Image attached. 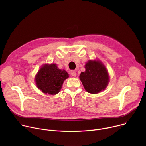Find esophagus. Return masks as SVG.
Instances as JSON below:
<instances>
[{"label":"esophagus","mask_w":146,"mask_h":146,"mask_svg":"<svg viewBox=\"0 0 146 146\" xmlns=\"http://www.w3.org/2000/svg\"><path fill=\"white\" fill-rule=\"evenodd\" d=\"M71 75H72V76H73V77H76V76H77V74H76V72L74 70L72 71V72H71Z\"/></svg>","instance_id":"obj_1"}]
</instances>
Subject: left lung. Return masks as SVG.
Wrapping results in <instances>:
<instances>
[{
	"label": "left lung",
	"mask_w": 146,
	"mask_h": 146,
	"mask_svg": "<svg viewBox=\"0 0 146 146\" xmlns=\"http://www.w3.org/2000/svg\"><path fill=\"white\" fill-rule=\"evenodd\" d=\"M85 68L86 71L80 75L85 90L93 94L105 90L109 82V76L105 65L99 60H90L86 64Z\"/></svg>",
	"instance_id": "left-lung-1"
}]
</instances>
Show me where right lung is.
<instances>
[{
  "mask_svg": "<svg viewBox=\"0 0 146 146\" xmlns=\"http://www.w3.org/2000/svg\"><path fill=\"white\" fill-rule=\"evenodd\" d=\"M69 77L65 70L58 68L56 64H45L35 76L36 86L43 93L56 95L62 88L64 81Z\"/></svg>",
  "mask_w": 146,
  "mask_h": 146,
  "instance_id": "obj_1",
  "label": "right lung"
}]
</instances>
